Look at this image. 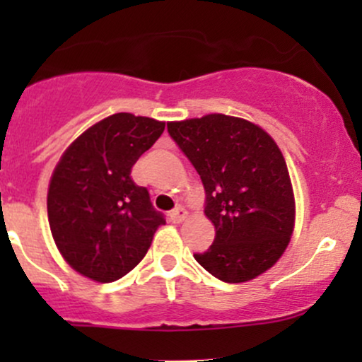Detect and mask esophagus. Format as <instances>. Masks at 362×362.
Masks as SVG:
<instances>
[{
    "label": "esophagus",
    "instance_id": "esophagus-1",
    "mask_svg": "<svg viewBox=\"0 0 362 362\" xmlns=\"http://www.w3.org/2000/svg\"><path fill=\"white\" fill-rule=\"evenodd\" d=\"M185 218H187V211H185V207H182V206L175 207V209L170 213V219H172L173 223H182Z\"/></svg>",
    "mask_w": 362,
    "mask_h": 362
}]
</instances>
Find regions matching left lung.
Returning a JSON list of instances; mask_svg holds the SVG:
<instances>
[{
	"label": "left lung",
	"instance_id": "obj_1",
	"mask_svg": "<svg viewBox=\"0 0 362 362\" xmlns=\"http://www.w3.org/2000/svg\"><path fill=\"white\" fill-rule=\"evenodd\" d=\"M170 136L201 175L204 213L214 242L195 260L224 282H245L271 269L288 248L294 195L284 156L264 129L209 114L167 124Z\"/></svg>",
	"mask_w": 362,
	"mask_h": 362
}]
</instances>
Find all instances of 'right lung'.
<instances>
[{
    "mask_svg": "<svg viewBox=\"0 0 362 362\" xmlns=\"http://www.w3.org/2000/svg\"><path fill=\"white\" fill-rule=\"evenodd\" d=\"M165 122L120 112L100 120L71 143L54 168L47 192L52 238L76 272L114 282L146 255L165 224L146 187L131 178Z\"/></svg>",
    "mask_w": 362,
    "mask_h": 362,
    "instance_id": "obj_1",
    "label": "right lung"
}]
</instances>
